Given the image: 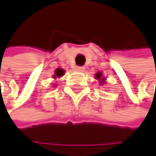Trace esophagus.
Here are the masks:
<instances>
[{
	"mask_svg": "<svg viewBox=\"0 0 156 156\" xmlns=\"http://www.w3.org/2000/svg\"><path fill=\"white\" fill-rule=\"evenodd\" d=\"M75 70L77 71V72H83L85 70V67L84 66H76Z\"/></svg>",
	"mask_w": 156,
	"mask_h": 156,
	"instance_id": "obj_1",
	"label": "esophagus"
}]
</instances>
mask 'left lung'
I'll use <instances>...</instances> for the list:
<instances>
[{
  "label": "left lung",
  "instance_id": "left-lung-1",
  "mask_svg": "<svg viewBox=\"0 0 156 156\" xmlns=\"http://www.w3.org/2000/svg\"><path fill=\"white\" fill-rule=\"evenodd\" d=\"M95 79H96V80H99L100 84H104V83H105V79H104L103 76H102V73H100V72L96 73V75H95Z\"/></svg>",
  "mask_w": 156,
  "mask_h": 156
}]
</instances>
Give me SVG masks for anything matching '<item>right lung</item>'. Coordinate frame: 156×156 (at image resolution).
<instances>
[{
	"label": "right lung",
	"mask_w": 156,
	"mask_h": 156,
	"mask_svg": "<svg viewBox=\"0 0 156 156\" xmlns=\"http://www.w3.org/2000/svg\"><path fill=\"white\" fill-rule=\"evenodd\" d=\"M64 74V70L62 68H57L55 70V74L53 76V79H57V77H61L62 76H63Z\"/></svg>",
	"instance_id": "1"
}]
</instances>
